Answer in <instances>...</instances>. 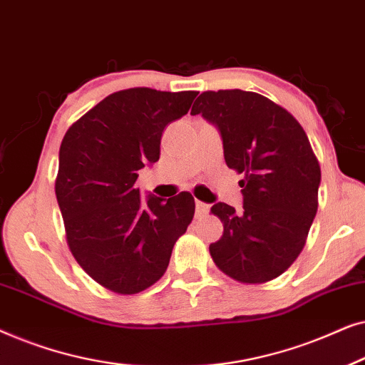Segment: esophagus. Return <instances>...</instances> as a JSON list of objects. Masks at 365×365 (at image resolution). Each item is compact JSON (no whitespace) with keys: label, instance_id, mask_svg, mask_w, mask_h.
<instances>
[{"label":"esophagus","instance_id":"34e87169","mask_svg":"<svg viewBox=\"0 0 365 365\" xmlns=\"http://www.w3.org/2000/svg\"><path fill=\"white\" fill-rule=\"evenodd\" d=\"M207 211H209V204L202 202V201H196V214H197V216L207 214Z\"/></svg>","mask_w":365,"mask_h":365}]
</instances>
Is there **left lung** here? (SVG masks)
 I'll use <instances>...</instances> for the list:
<instances>
[{
  "label": "left lung",
  "instance_id": "obj_1",
  "mask_svg": "<svg viewBox=\"0 0 365 365\" xmlns=\"http://www.w3.org/2000/svg\"><path fill=\"white\" fill-rule=\"evenodd\" d=\"M191 114L216 124L227 168L244 174L242 211L211 207L224 226L212 261L237 282L272 281L301 254L317 212L321 166L307 134L287 109L242 89L204 91Z\"/></svg>",
  "mask_w": 365,
  "mask_h": 365
}]
</instances>
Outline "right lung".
<instances>
[{"label":"right lung","mask_w":365,"mask_h":365,"mask_svg":"<svg viewBox=\"0 0 365 365\" xmlns=\"http://www.w3.org/2000/svg\"><path fill=\"white\" fill-rule=\"evenodd\" d=\"M196 96L123 89L64 134L54 191L66 241L79 266L108 291L131 296L158 282L192 221L191 192L144 199L136 179L159 159L164 128L187 114Z\"/></svg>","instance_id":"obj_1"}]
</instances>
